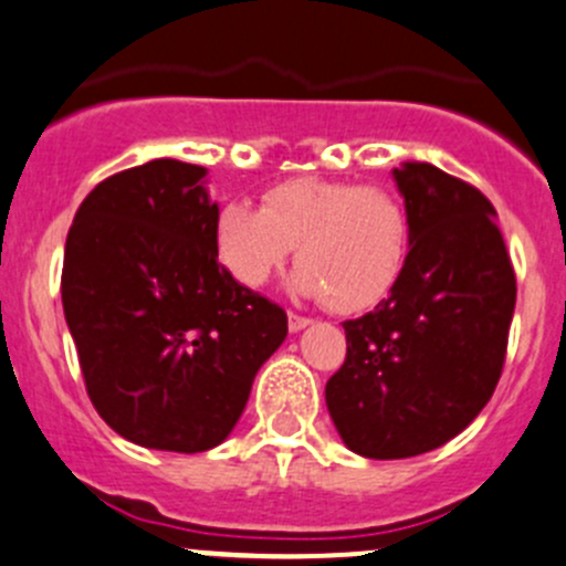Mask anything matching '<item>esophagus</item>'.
<instances>
[{
    "label": "esophagus",
    "mask_w": 566,
    "mask_h": 566,
    "mask_svg": "<svg viewBox=\"0 0 566 566\" xmlns=\"http://www.w3.org/2000/svg\"><path fill=\"white\" fill-rule=\"evenodd\" d=\"M287 325H290V331H293V334H298V331H304L306 325H312V319L304 317V315H295V312H290Z\"/></svg>",
    "instance_id": "34e87169"
}]
</instances>
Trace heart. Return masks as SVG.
<instances>
[{"label":"heart","mask_w":566,"mask_h":566,"mask_svg":"<svg viewBox=\"0 0 566 566\" xmlns=\"http://www.w3.org/2000/svg\"><path fill=\"white\" fill-rule=\"evenodd\" d=\"M216 243L247 287H262L298 249L295 293L325 298L336 315H358L397 287L410 254V216L386 186L304 175L268 188L262 210L227 205Z\"/></svg>","instance_id":"obj_1"}]
</instances>
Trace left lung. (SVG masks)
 Returning a JSON list of instances; mask_svg holds the SVG:
<instances>
[{"instance_id": "1", "label": "left lung", "mask_w": 566, "mask_h": 566, "mask_svg": "<svg viewBox=\"0 0 566 566\" xmlns=\"http://www.w3.org/2000/svg\"><path fill=\"white\" fill-rule=\"evenodd\" d=\"M410 216L397 287L347 319V356L325 384L342 441L361 458L432 452L488 405L504 369L515 268L479 188L410 161L394 169Z\"/></svg>"}]
</instances>
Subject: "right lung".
Here are the masks:
<instances>
[{"label": "right lung", "instance_id": "obj_1", "mask_svg": "<svg viewBox=\"0 0 566 566\" xmlns=\"http://www.w3.org/2000/svg\"><path fill=\"white\" fill-rule=\"evenodd\" d=\"M208 169L175 158L106 177L65 241L62 306L84 386L125 441L208 452L287 336L282 306L219 265Z\"/></svg>", "mask_w": 566, "mask_h": 566}]
</instances>
